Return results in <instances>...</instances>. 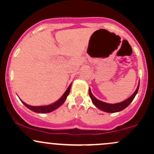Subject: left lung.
Instances as JSON below:
<instances>
[{"label": "left lung", "instance_id": "1", "mask_svg": "<svg viewBox=\"0 0 154 154\" xmlns=\"http://www.w3.org/2000/svg\"><path fill=\"white\" fill-rule=\"evenodd\" d=\"M139 85H140V82L138 83V85H137V89H136L135 91L132 93L131 96L129 97V98H127L126 100H123V101L120 102V103H108L97 99L94 95H93V93H91V88H89V95H90V97H91L93 103L94 104L98 109H99L100 110L105 111V112H108V113L119 112V111H122L123 109H125V108L128 107L130 104V103L133 100L136 94L137 93V91H138Z\"/></svg>", "mask_w": 154, "mask_h": 154}]
</instances>
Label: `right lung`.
<instances>
[{"label":"right lung","instance_id":"add662e5","mask_svg":"<svg viewBox=\"0 0 154 154\" xmlns=\"http://www.w3.org/2000/svg\"><path fill=\"white\" fill-rule=\"evenodd\" d=\"M71 85H72V83L69 85V86L68 88H67L66 91H65V93H63L62 96H61L59 100H56V101L54 102V103L49 104V105L38 106H35L28 105V104L24 103V101H22V100H21L20 98H19V99L21 100V101L22 102V103L24 104V105L25 106L26 108H28L29 110L34 111V112L40 113H40H41V114H46V113H50V112H51V111H54V110H56V109H57L58 108L61 106L62 105L63 103H64V101L66 99L67 96H68V95L69 94L70 89H71Z\"/></svg>","mask_w":154,"mask_h":154}]
</instances>
